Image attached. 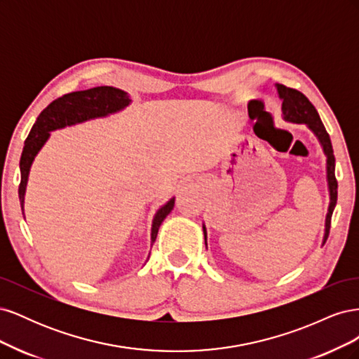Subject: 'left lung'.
Masks as SVG:
<instances>
[{
  "label": "left lung",
  "mask_w": 359,
  "mask_h": 359,
  "mask_svg": "<svg viewBox=\"0 0 359 359\" xmlns=\"http://www.w3.org/2000/svg\"><path fill=\"white\" fill-rule=\"evenodd\" d=\"M277 91L280 99L283 100L281 104V111H283V118L289 123H304L307 124L311 132L318 136L319 142L323 147V153L327 156V178H328V187H330V208L327 214V220H325V235H323V244L328 240L330 229H331V217L337 203V184L335 180V157L331 145V139L327 132V128L322 124L320 116L316 111V107L311 104V102L306 95L299 93L298 90L287 88V86L277 83ZM203 236H205V245H206V229L203 226Z\"/></svg>",
  "instance_id": "left-lung-1"
}]
</instances>
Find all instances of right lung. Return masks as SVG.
<instances>
[{
	"instance_id": "add662e5",
	"label": "right lung",
	"mask_w": 359,
	"mask_h": 359,
	"mask_svg": "<svg viewBox=\"0 0 359 359\" xmlns=\"http://www.w3.org/2000/svg\"><path fill=\"white\" fill-rule=\"evenodd\" d=\"M128 94L123 90L114 88V86H95L91 90L76 91L60 97L53 100L45 111H43L37 121L32 126L31 132L25 140L22 156H20V184H19V201L24 210V196L28 181L29 168L32 160L37 156L40 148L45 145L49 137V132L66 126H73L78 123L88 121L93 118L106 116L124 109L130 104ZM175 198H172L166 205H163L157 211L153 220V229H151V241H156L158 227L166 219V215L173 210Z\"/></svg>"
}]
</instances>
